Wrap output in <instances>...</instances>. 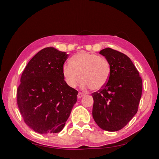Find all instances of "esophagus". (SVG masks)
Returning a JSON list of instances; mask_svg holds the SVG:
<instances>
[{"label": "esophagus", "mask_w": 159, "mask_h": 159, "mask_svg": "<svg viewBox=\"0 0 159 159\" xmlns=\"http://www.w3.org/2000/svg\"><path fill=\"white\" fill-rule=\"evenodd\" d=\"M84 95H85V94H84L82 93H78V98L80 99L81 98H83Z\"/></svg>", "instance_id": "34e87169"}]
</instances>
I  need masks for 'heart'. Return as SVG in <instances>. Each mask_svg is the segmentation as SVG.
<instances>
[{"label":"heart","mask_w":159,"mask_h":159,"mask_svg":"<svg viewBox=\"0 0 159 159\" xmlns=\"http://www.w3.org/2000/svg\"><path fill=\"white\" fill-rule=\"evenodd\" d=\"M70 63L62 67V75L65 82L71 88L76 87L80 78L82 89L99 90L108 81L111 67L104 57L81 51L71 57Z\"/></svg>","instance_id":"heart-1"}]
</instances>
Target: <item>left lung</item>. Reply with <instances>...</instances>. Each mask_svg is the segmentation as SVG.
Listing matches in <instances>:
<instances>
[{
    "label": "left lung",
    "mask_w": 159,
    "mask_h": 159,
    "mask_svg": "<svg viewBox=\"0 0 159 159\" xmlns=\"http://www.w3.org/2000/svg\"><path fill=\"white\" fill-rule=\"evenodd\" d=\"M99 54L109 61L111 73L103 88L92 94V115L101 129L117 131L137 112L142 95V80L125 54L109 48L102 50Z\"/></svg>",
    "instance_id": "obj_1"
}]
</instances>
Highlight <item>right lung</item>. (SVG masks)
I'll return each mask as SVG.
<instances>
[{"instance_id": "right-lung-1", "label": "right lung", "mask_w": 159, "mask_h": 159, "mask_svg": "<svg viewBox=\"0 0 159 159\" xmlns=\"http://www.w3.org/2000/svg\"><path fill=\"white\" fill-rule=\"evenodd\" d=\"M68 57L53 47L42 49L28 62L17 89L24 121L35 132H60L77 102L78 92L65 82L62 67Z\"/></svg>"}]
</instances>
